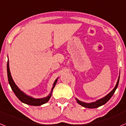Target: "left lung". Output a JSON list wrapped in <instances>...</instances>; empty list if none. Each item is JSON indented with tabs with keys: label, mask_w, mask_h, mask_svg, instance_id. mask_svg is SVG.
I'll return each instance as SVG.
<instances>
[{
	"label": "left lung",
	"mask_w": 126,
	"mask_h": 126,
	"mask_svg": "<svg viewBox=\"0 0 126 126\" xmlns=\"http://www.w3.org/2000/svg\"><path fill=\"white\" fill-rule=\"evenodd\" d=\"M119 77H120V76L119 77V79H118V80H117V83H116V85H115V87H114V89H113V90H112V91H111L108 94V95H107L105 96V97H103V98H101V99L98 100H97V101L95 102H92V103H90V104H87V103L83 102L80 101V100H79L77 99V98H76V99H77V102H78V104H79L80 105H81V106H83V107H86V108L94 109V108H97V107H100V106H101V105L105 104V103H107V102L109 100L110 98L112 97V96L113 95V94H114L115 90H116L117 88V87H118L119 81Z\"/></svg>",
	"instance_id": "8db88e82"
}]
</instances>
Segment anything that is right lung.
I'll return each instance as SVG.
<instances>
[{"label":"right lung","mask_w":126,"mask_h":126,"mask_svg":"<svg viewBox=\"0 0 126 126\" xmlns=\"http://www.w3.org/2000/svg\"><path fill=\"white\" fill-rule=\"evenodd\" d=\"M7 77H8V80H9V83L10 85H11V88H12V91L15 94L16 97L21 100L22 102L28 105H34V106H39V105H41L43 104H45V103L47 102L48 100L50 98L51 96L52 92H53V88L56 85V83L57 82L58 79L55 81L54 83H53V87L51 89V92L50 94L49 95L47 96L46 97L42 98H32L31 97L27 95L23 92L21 91L20 89L17 87V86L15 84V83L13 79H12V77H11V72H10L9 70V60H8L7 64Z\"/></svg>","instance_id":"obj_1"}]
</instances>
